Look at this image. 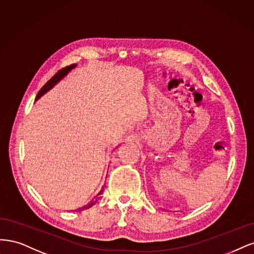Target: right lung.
<instances>
[{
	"instance_id": "right-lung-1",
	"label": "right lung",
	"mask_w": 254,
	"mask_h": 254,
	"mask_svg": "<svg viewBox=\"0 0 254 254\" xmlns=\"http://www.w3.org/2000/svg\"><path fill=\"white\" fill-rule=\"evenodd\" d=\"M77 66V64H71V65H69V66H66V67H64V68H62V69H60L58 72L56 73V75L51 79V80H48L47 82H46V84L40 89L39 91V93H38V95H37V97H36V100H38V99H40L41 97H42L44 94H46L48 91H51V89L59 82L60 80H62L65 76L67 75V73L71 70V69H73ZM102 191H103V188L101 189V191L97 194V196L96 197H98V195H100L101 193H102ZM98 199V198H97ZM97 199L94 201V202H89L88 204H86V206H84V207H82V208H79V210L78 211H81V210H84V209H88V208H91L93 204H95V202L97 201Z\"/></svg>"
}]
</instances>
